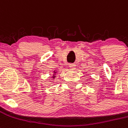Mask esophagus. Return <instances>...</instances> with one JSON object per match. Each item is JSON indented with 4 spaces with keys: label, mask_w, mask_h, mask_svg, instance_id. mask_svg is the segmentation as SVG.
<instances>
[{
    "label": "esophagus",
    "mask_w": 128,
    "mask_h": 128,
    "mask_svg": "<svg viewBox=\"0 0 128 128\" xmlns=\"http://www.w3.org/2000/svg\"><path fill=\"white\" fill-rule=\"evenodd\" d=\"M75 64H73V63H71V64H69V67H70L71 69H75Z\"/></svg>",
    "instance_id": "obj_1"
}]
</instances>
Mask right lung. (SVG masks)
<instances>
[{
  "instance_id": "right-lung-1",
  "label": "right lung",
  "mask_w": 128,
  "mask_h": 128,
  "mask_svg": "<svg viewBox=\"0 0 128 128\" xmlns=\"http://www.w3.org/2000/svg\"><path fill=\"white\" fill-rule=\"evenodd\" d=\"M55 78V77H53V78Z\"/></svg>"
}]
</instances>
